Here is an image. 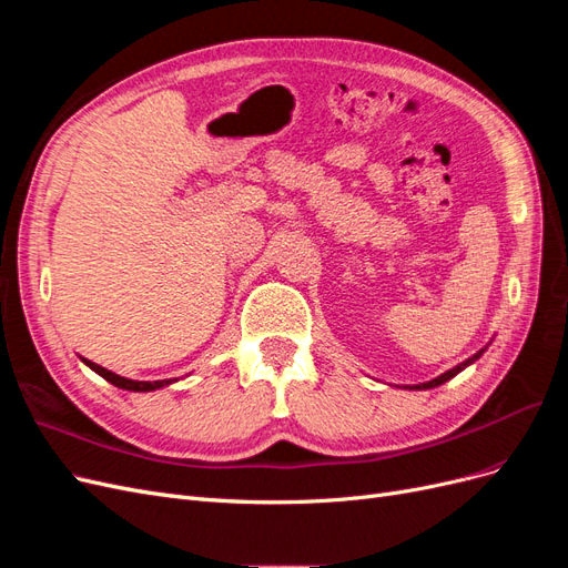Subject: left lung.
Returning <instances> with one entry per match:
<instances>
[{"instance_id": "obj_1", "label": "left lung", "mask_w": 568, "mask_h": 568, "mask_svg": "<svg viewBox=\"0 0 568 568\" xmlns=\"http://www.w3.org/2000/svg\"><path fill=\"white\" fill-rule=\"evenodd\" d=\"M480 353H484V351H478L474 357H469V359H464V363L462 365H457V367H453L450 372H445V374H440L438 376V379H432V382H426V384H419V386H415V388H419V390H424V388H436V386H440V384H445V382H448V379H453V376L455 374H459L464 367H467V365H471L474 363V359H478L480 357Z\"/></svg>"}]
</instances>
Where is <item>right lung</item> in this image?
<instances>
[{"instance_id":"obj_1","label":"right lung","mask_w":568,"mask_h":568,"mask_svg":"<svg viewBox=\"0 0 568 568\" xmlns=\"http://www.w3.org/2000/svg\"><path fill=\"white\" fill-rule=\"evenodd\" d=\"M82 363L88 365L90 369H94L99 376H104L106 382H111L113 386H118V388H125V390H156V388H163V386H168V384H173L170 379H163V382H132V379H125V376H118V374H113V372H109V369H104L101 365H97V363H92V359H84L82 357Z\"/></svg>"}]
</instances>
